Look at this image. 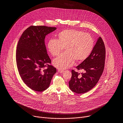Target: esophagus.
Segmentation results:
<instances>
[{"label":"esophagus","mask_w":123,"mask_h":123,"mask_svg":"<svg viewBox=\"0 0 123 123\" xmlns=\"http://www.w3.org/2000/svg\"><path fill=\"white\" fill-rule=\"evenodd\" d=\"M58 71L60 73H63L64 72V70H62V69H59V70H58Z\"/></svg>","instance_id":"esophagus-1"}]
</instances>
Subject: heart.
Returning a JSON list of instances; mask_svg holds the SVG:
<instances>
[{
	"mask_svg": "<svg viewBox=\"0 0 123 123\" xmlns=\"http://www.w3.org/2000/svg\"><path fill=\"white\" fill-rule=\"evenodd\" d=\"M94 45V39L89 35L75 29H67L59 33L58 40L50 39L47 48L52 56H56L64 47L65 52L54 59L53 64L59 69H65L72 66L75 60L80 62L87 59Z\"/></svg>",
	"mask_w": 123,
	"mask_h": 123,
	"instance_id": "1",
	"label": "heart"
}]
</instances>
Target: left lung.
I'll return each mask as SVG.
<instances>
[{
	"mask_svg": "<svg viewBox=\"0 0 123 123\" xmlns=\"http://www.w3.org/2000/svg\"><path fill=\"white\" fill-rule=\"evenodd\" d=\"M105 56V45L99 37L89 56L76 67L84 73L79 75L80 73L71 70L72 76L69 82L70 90L77 94H83L94 88L103 73Z\"/></svg>",
	"mask_w": 123,
	"mask_h": 123,
	"instance_id": "8db88e82",
	"label": "left lung"
}]
</instances>
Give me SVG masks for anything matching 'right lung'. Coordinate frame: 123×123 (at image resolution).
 <instances>
[{
    "mask_svg": "<svg viewBox=\"0 0 123 123\" xmlns=\"http://www.w3.org/2000/svg\"><path fill=\"white\" fill-rule=\"evenodd\" d=\"M57 29L45 26H30L18 42L16 61L19 73L31 89L42 92L49 87L56 69L50 65L51 60L45 44L46 35ZM47 68H44L46 65Z\"/></svg>",
    "mask_w": 123,
    "mask_h": 123,
    "instance_id": "1",
    "label": "right lung"
}]
</instances>
